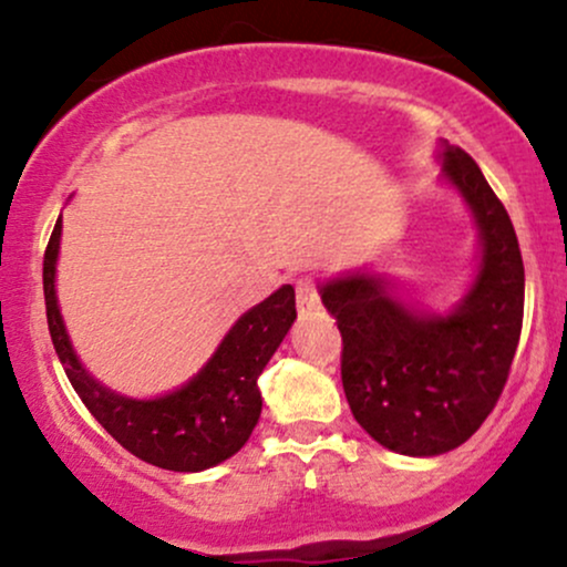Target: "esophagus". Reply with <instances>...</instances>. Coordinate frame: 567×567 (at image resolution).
<instances>
[{
	"mask_svg": "<svg viewBox=\"0 0 567 567\" xmlns=\"http://www.w3.org/2000/svg\"><path fill=\"white\" fill-rule=\"evenodd\" d=\"M296 296H298V315L301 317H309L311 311L320 309V296H317V285L311 277L298 279Z\"/></svg>",
	"mask_w": 567,
	"mask_h": 567,
	"instance_id": "1",
	"label": "esophagus"
}]
</instances>
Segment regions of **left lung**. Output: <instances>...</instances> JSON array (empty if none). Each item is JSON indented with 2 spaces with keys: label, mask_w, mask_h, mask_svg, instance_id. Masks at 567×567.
I'll return each mask as SVG.
<instances>
[{
  "label": "left lung",
  "mask_w": 567,
  "mask_h": 567,
  "mask_svg": "<svg viewBox=\"0 0 567 567\" xmlns=\"http://www.w3.org/2000/svg\"><path fill=\"white\" fill-rule=\"evenodd\" d=\"M442 173L472 207L483 261L451 315L396 301L381 277L322 285L341 330L349 408L375 442L402 455H440L483 426L504 392L523 330L525 269L509 213L464 148H442Z\"/></svg>",
  "instance_id": "1"
}]
</instances>
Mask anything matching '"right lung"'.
I'll return each mask as SVG.
<instances>
[{"mask_svg":"<svg viewBox=\"0 0 567 567\" xmlns=\"http://www.w3.org/2000/svg\"><path fill=\"white\" fill-rule=\"evenodd\" d=\"M61 218L44 250V306L58 360L71 386L95 421L125 451L171 472H202L245 445L261 415L258 375L296 320V290L282 285L252 306L226 333L205 368L175 392L157 400H133L97 383L76 360L55 298V261Z\"/></svg>","mask_w":567,"mask_h":567,"instance_id":"1","label":"right lung"}]
</instances>
